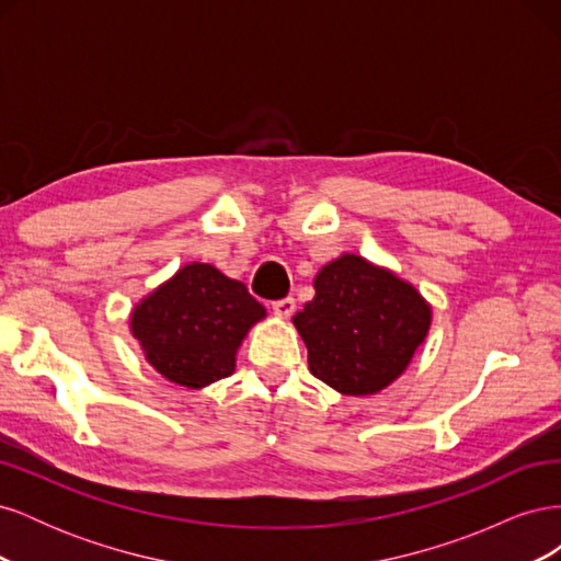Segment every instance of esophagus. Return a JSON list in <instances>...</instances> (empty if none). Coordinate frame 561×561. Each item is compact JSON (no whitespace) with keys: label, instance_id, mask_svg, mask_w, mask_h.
<instances>
[{"label":"esophagus","instance_id":"esophagus-1","mask_svg":"<svg viewBox=\"0 0 561 561\" xmlns=\"http://www.w3.org/2000/svg\"><path fill=\"white\" fill-rule=\"evenodd\" d=\"M271 309H274V313H276L278 318L293 316V311H295V299H293V297H283V299L271 301Z\"/></svg>","mask_w":561,"mask_h":561}]
</instances>
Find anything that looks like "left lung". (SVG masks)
Segmentation results:
<instances>
[{
    "label": "left lung",
    "mask_w": 561,
    "mask_h": 561,
    "mask_svg": "<svg viewBox=\"0 0 561 561\" xmlns=\"http://www.w3.org/2000/svg\"><path fill=\"white\" fill-rule=\"evenodd\" d=\"M313 287L293 318L311 375L344 396L393 383L431 330V304L393 271L351 252L322 266Z\"/></svg>",
    "instance_id": "8db88e82"
}]
</instances>
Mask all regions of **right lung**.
Instances as JSON below:
<instances>
[{"instance_id": "right-lung-1", "label": "right lung", "mask_w": 561, "mask_h": 561, "mask_svg": "<svg viewBox=\"0 0 561 561\" xmlns=\"http://www.w3.org/2000/svg\"><path fill=\"white\" fill-rule=\"evenodd\" d=\"M264 316L241 280L194 262L133 309L130 332L159 375L203 388L233 375L236 351Z\"/></svg>"}]
</instances>
